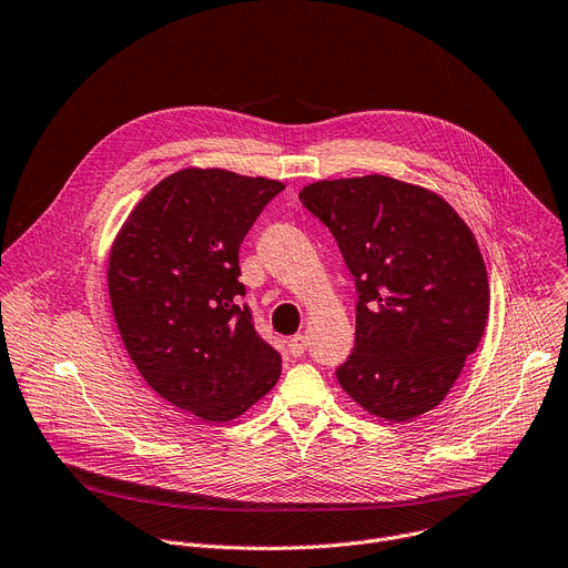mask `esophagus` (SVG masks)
Masks as SVG:
<instances>
[{
  "label": "esophagus",
  "mask_w": 568,
  "mask_h": 568,
  "mask_svg": "<svg viewBox=\"0 0 568 568\" xmlns=\"http://www.w3.org/2000/svg\"><path fill=\"white\" fill-rule=\"evenodd\" d=\"M305 347H307V338L303 334H294L287 343V349L292 356H301L305 352Z\"/></svg>",
  "instance_id": "1"
}]
</instances>
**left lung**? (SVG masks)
<instances>
[{"label":"left lung","mask_w":568,"mask_h":568,"mask_svg":"<svg viewBox=\"0 0 568 568\" xmlns=\"http://www.w3.org/2000/svg\"><path fill=\"white\" fill-rule=\"evenodd\" d=\"M298 199L332 232L354 276L356 332L336 367L341 388L388 422L433 410L488 318L473 232L442 196L388 175L321 180Z\"/></svg>","instance_id":"left-lung-1"}]
</instances>
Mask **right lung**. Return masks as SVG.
Here are the masks:
<instances>
[{
  "instance_id": "1",
  "label": "right lung",
  "mask_w": 568,
  "mask_h": 568,
  "mask_svg": "<svg viewBox=\"0 0 568 568\" xmlns=\"http://www.w3.org/2000/svg\"><path fill=\"white\" fill-rule=\"evenodd\" d=\"M278 180L182 169L160 180L122 225L109 296L142 379L203 422H230L265 397L281 354L241 305L239 250Z\"/></svg>"
}]
</instances>
